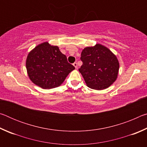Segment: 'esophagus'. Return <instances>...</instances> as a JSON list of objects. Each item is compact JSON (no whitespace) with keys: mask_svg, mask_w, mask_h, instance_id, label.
Masks as SVG:
<instances>
[{"mask_svg":"<svg viewBox=\"0 0 147 147\" xmlns=\"http://www.w3.org/2000/svg\"><path fill=\"white\" fill-rule=\"evenodd\" d=\"M73 65L74 66V67H75L76 69L77 68V67H78V65H77V63H76V62H74V63H73Z\"/></svg>","mask_w":147,"mask_h":147,"instance_id":"esophagus-1","label":"esophagus"}]
</instances>
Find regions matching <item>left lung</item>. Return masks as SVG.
Here are the masks:
<instances>
[{"instance_id": "obj_1", "label": "left lung", "mask_w": 147, "mask_h": 147, "mask_svg": "<svg viewBox=\"0 0 147 147\" xmlns=\"http://www.w3.org/2000/svg\"><path fill=\"white\" fill-rule=\"evenodd\" d=\"M80 59L83 64L78 70L89 88L106 89L117 78L118 59L110 50L100 44L84 49Z\"/></svg>"}]
</instances>
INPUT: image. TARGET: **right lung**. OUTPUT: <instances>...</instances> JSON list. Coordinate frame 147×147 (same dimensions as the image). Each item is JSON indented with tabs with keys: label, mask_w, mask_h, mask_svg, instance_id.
<instances>
[{
	"label": "right lung",
	"mask_w": 147,
	"mask_h": 147,
	"mask_svg": "<svg viewBox=\"0 0 147 147\" xmlns=\"http://www.w3.org/2000/svg\"><path fill=\"white\" fill-rule=\"evenodd\" d=\"M26 67L31 81L43 89L59 86L75 69L58 47L52 46L48 42L39 45L30 52Z\"/></svg>",
	"instance_id": "add662e5"
}]
</instances>
